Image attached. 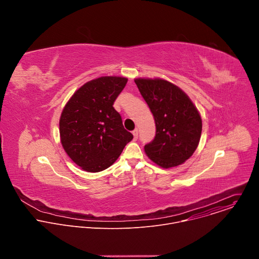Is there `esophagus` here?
<instances>
[{"instance_id":"34e87169","label":"esophagus","mask_w":259,"mask_h":259,"mask_svg":"<svg viewBox=\"0 0 259 259\" xmlns=\"http://www.w3.org/2000/svg\"><path fill=\"white\" fill-rule=\"evenodd\" d=\"M132 134H133V137H134V140H136L138 138V130L135 129L132 131Z\"/></svg>"}]
</instances>
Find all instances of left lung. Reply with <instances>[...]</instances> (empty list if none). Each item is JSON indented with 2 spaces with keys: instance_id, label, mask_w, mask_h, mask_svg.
<instances>
[{
  "instance_id": "8db88e82",
  "label": "left lung",
  "mask_w": 259,
  "mask_h": 259,
  "mask_svg": "<svg viewBox=\"0 0 259 259\" xmlns=\"http://www.w3.org/2000/svg\"><path fill=\"white\" fill-rule=\"evenodd\" d=\"M156 123L154 140L144 152L162 168L176 167L190 159L198 147L202 119L197 107L176 85L163 79H135Z\"/></svg>"
}]
</instances>
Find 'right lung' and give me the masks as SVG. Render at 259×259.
Wrapping results in <instances>:
<instances>
[{
	"instance_id": "1",
	"label": "right lung",
	"mask_w": 259,
	"mask_h": 259,
	"mask_svg": "<svg viewBox=\"0 0 259 259\" xmlns=\"http://www.w3.org/2000/svg\"><path fill=\"white\" fill-rule=\"evenodd\" d=\"M127 81L113 76L89 81L63 107L59 120L61 144L85 171L99 172L112 166L133 138L113 106Z\"/></svg>"
}]
</instances>
